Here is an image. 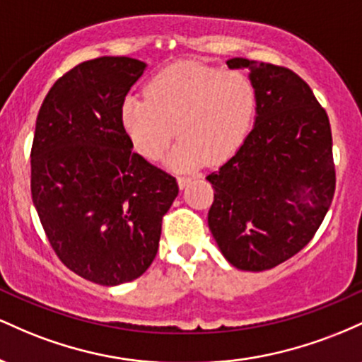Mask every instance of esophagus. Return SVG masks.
<instances>
[{
	"mask_svg": "<svg viewBox=\"0 0 362 362\" xmlns=\"http://www.w3.org/2000/svg\"><path fill=\"white\" fill-rule=\"evenodd\" d=\"M192 180V177H189V175H180L177 178V182H178V187H180V189H184V187L189 184V182Z\"/></svg>",
	"mask_w": 362,
	"mask_h": 362,
	"instance_id": "34e87169",
	"label": "esophagus"
}]
</instances>
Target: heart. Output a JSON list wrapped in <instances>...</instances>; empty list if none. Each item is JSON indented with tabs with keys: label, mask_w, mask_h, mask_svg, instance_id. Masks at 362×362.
<instances>
[{
	"label": "heart",
	"mask_w": 362,
	"mask_h": 362,
	"mask_svg": "<svg viewBox=\"0 0 362 362\" xmlns=\"http://www.w3.org/2000/svg\"><path fill=\"white\" fill-rule=\"evenodd\" d=\"M146 97L129 95L120 122L132 148L158 160L173 139L168 156L175 170H190L206 160L223 163L233 156L250 132L257 114V90L242 73L177 62L148 81Z\"/></svg>",
	"instance_id": "b5f03b06"
}]
</instances>
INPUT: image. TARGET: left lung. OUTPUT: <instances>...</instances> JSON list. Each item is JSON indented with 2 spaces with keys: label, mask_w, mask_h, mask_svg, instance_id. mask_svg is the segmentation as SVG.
<instances>
[{
  "label": "left lung",
  "mask_w": 362,
  "mask_h": 362,
  "mask_svg": "<svg viewBox=\"0 0 362 362\" xmlns=\"http://www.w3.org/2000/svg\"><path fill=\"white\" fill-rule=\"evenodd\" d=\"M250 69L255 126L206 178L214 201L207 223L226 260L242 271L276 267L311 242L335 194L332 131L303 78L284 66L233 57Z\"/></svg>",
  "instance_id": "obj_1"
}]
</instances>
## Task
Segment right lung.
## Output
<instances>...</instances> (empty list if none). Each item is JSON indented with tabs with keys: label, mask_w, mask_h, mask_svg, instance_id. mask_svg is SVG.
I'll return each mask as SVG.
<instances>
[{
	"label": "right lung",
	"mask_w": 362,
	"mask_h": 362,
	"mask_svg": "<svg viewBox=\"0 0 362 362\" xmlns=\"http://www.w3.org/2000/svg\"><path fill=\"white\" fill-rule=\"evenodd\" d=\"M146 64L102 56L52 85L37 115L30 190L45 236L83 279L117 286L155 260L177 178L132 151L120 109Z\"/></svg>",
	"instance_id": "1"
}]
</instances>
